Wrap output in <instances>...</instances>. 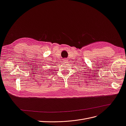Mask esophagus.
Returning a JSON list of instances; mask_svg holds the SVG:
<instances>
[{"mask_svg": "<svg viewBox=\"0 0 126 126\" xmlns=\"http://www.w3.org/2000/svg\"><path fill=\"white\" fill-rule=\"evenodd\" d=\"M64 62H67V60L66 59H65L64 60Z\"/></svg>", "mask_w": 126, "mask_h": 126, "instance_id": "obj_1", "label": "esophagus"}]
</instances>
